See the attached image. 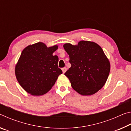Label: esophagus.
Wrapping results in <instances>:
<instances>
[{"label":"esophagus","instance_id":"34e87169","mask_svg":"<svg viewBox=\"0 0 131 131\" xmlns=\"http://www.w3.org/2000/svg\"><path fill=\"white\" fill-rule=\"evenodd\" d=\"M62 72H63V73H65L66 72V70H67V69H66V68H63L62 69Z\"/></svg>","mask_w":131,"mask_h":131}]
</instances>
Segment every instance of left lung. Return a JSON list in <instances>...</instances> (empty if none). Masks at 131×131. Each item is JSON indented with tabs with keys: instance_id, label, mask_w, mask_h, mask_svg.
Instances as JSON below:
<instances>
[{
	"instance_id": "obj_1",
	"label": "left lung",
	"mask_w": 131,
	"mask_h": 131,
	"mask_svg": "<svg viewBox=\"0 0 131 131\" xmlns=\"http://www.w3.org/2000/svg\"><path fill=\"white\" fill-rule=\"evenodd\" d=\"M71 67L65 76L72 88L82 95H91L103 87L110 70L109 61L98 44L82 40L77 45L66 43Z\"/></svg>"
}]
</instances>
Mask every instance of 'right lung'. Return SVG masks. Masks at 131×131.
<instances>
[{
	"mask_svg": "<svg viewBox=\"0 0 131 131\" xmlns=\"http://www.w3.org/2000/svg\"><path fill=\"white\" fill-rule=\"evenodd\" d=\"M58 46L47 47L39 42L22 51L15 68L21 86L32 95H42L51 89L62 71L58 67V57L53 55Z\"/></svg>",
	"mask_w": 131,
	"mask_h": 131,
	"instance_id": "1",
	"label": "right lung"
}]
</instances>
